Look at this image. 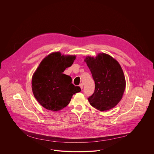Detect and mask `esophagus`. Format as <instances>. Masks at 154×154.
Returning a JSON list of instances; mask_svg holds the SVG:
<instances>
[{"label":"esophagus","instance_id":"obj_1","mask_svg":"<svg viewBox=\"0 0 154 154\" xmlns=\"http://www.w3.org/2000/svg\"><path fill=\"white\" fill-rule=\"evenodd\" d=\"M79 86H80V88H81V89H83V85L82 83H81V84H80Z\"/></svg>","mask_w":154,"mask_h":154}]
</instances>
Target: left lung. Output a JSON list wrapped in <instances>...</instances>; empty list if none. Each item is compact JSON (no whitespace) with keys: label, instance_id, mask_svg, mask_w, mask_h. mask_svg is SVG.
<instances>
[{"label":"left lung","instance_id":"left-lung-1","mask_svg":"<svg viewBox=\"0 0 154 154\" xmlns=\"http://www.w3.org/2000/svg\"><path fill=\"white\" fill-rule=\"evenodd\" d=\"M84 61L95 82L94 92L88 98L91 105L100 111L114 108L122 100L126 88V79L120 65L103 53L95 57L88 56Z\"/></svg>","mask_w":154,"mask_h":154}]
</instances>
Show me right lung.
<instances>
[{"mask_svg":"<svg viewBox=\"0 0 154 154\" xmlns=\"http://www.w3.org/2000/svg\"><path fill=\"white\" fill-rule=\"evenodd\" d=\"M76 56L53 52L40 62L32 77V91L35 99L45 109L59 111L69 103L74 94L81 91L72 83V79L63 74Z\"/></svg>","mask_w":154,"mask_h":154,"instance_id":"1","label":"right lung"}]
</instances>
